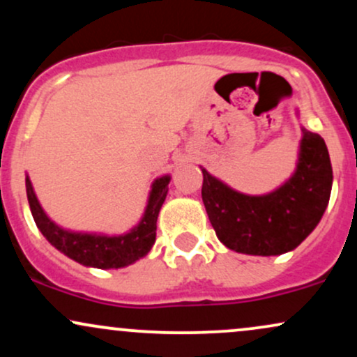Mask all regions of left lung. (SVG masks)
Masks as SVG:
<instances>
[{"mask_svg":"<svg viewBox=\"0 0 357 357\" xmlns=\"http://www.w3.org/2000/svg\"><path fill=\"white\" fill-rule=\"evenodd\" d=\"M202 171L203 203L216 236L247 255H282L297 248L321 221L333 188L326 142L304 127L296 173L268 195H243Z\"/></svg>","mask_w":357,"mask_h":357,"instance_id":"obj_1","label":"left lung"}]
</instances>
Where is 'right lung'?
Segmentation results:
<instances>
[{
  "instance_id": "add662e5",
  "label": "right lung",
  "mask_w": 357,
  "mask_h": 357,
  "mask_svg": "<svg viewBox=\"0 0 357 357\" xmlns=\"http://www.w3.org/2000/svg\"><path fill=\"white\" fill-rule=\"evenodd\" d=\"M169 181L171 176H161V178L155 179L153 183V190L149 192V199H147L142 220L129 233L119 236L79 233L60 228L59 225H55L48 218L47 213L40 206L28 176L26 196L38 230L63 255L79 261L85 267L121 268L134 264L139 258L146 257L149 250L153 248L155 241V228H158L155 221H158L159 210H161L167 190H169L167 188Z\"/></svg>"
}]
</instances>
